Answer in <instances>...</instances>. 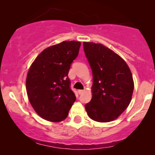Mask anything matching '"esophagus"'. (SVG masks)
Returning a JSON list of instances; mask_svg holds the SVG:
<instances>
[{"mask_svg": "<svg viewBox=\"0 0 155 155\" xmlns=\"http://www.w3.org/2000/svg\"><path fill=\"white\" fill-rule=\"evenodd\" d=\"M84 92V90H78V93H79V95H81V94H82Z\"/></svg>", "mask_w": 155, "mask_h": 155, "instance_id": "1", "label": "esophagus"}]
</instances>
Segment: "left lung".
I'll return each instance as SVG.
<instances>
[{"label":"left lung","mask_w":155,"mask_h":155,"mask_svg":"<svg viewBox=\"0 0 155 155\" xmlns=\"http://www.w3.org/2000/svg\"><path fill=\"white\" fill-rule=\"evenodd\" d=\"M83 47L93 76L92 97L85 109L96 122H111L130 103L134 89L132 74L125 61L103 44L84 42Z\"/></svg>","instance_id":"1"}]
</instances>
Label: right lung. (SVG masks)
Instances as JSON below:
<instances>
[{
	"label": "right lung",
	"instance_id": "obj_1",
	"mask_svg": "<svg viewBox=\"0 0 155 155\" xmlns=\"http://www.w3.org/2000/svg\"><path fill=\"white\" fill-rule=\"evenodd\" d=\"M81 43L63 41L45 49L31 65L26 90L31 106L44 120L60 122L76 101L68 74L79 54Z\"/></svg>",
	"mask_w": 155,
	"mask_h": 155
}]
</instances>
